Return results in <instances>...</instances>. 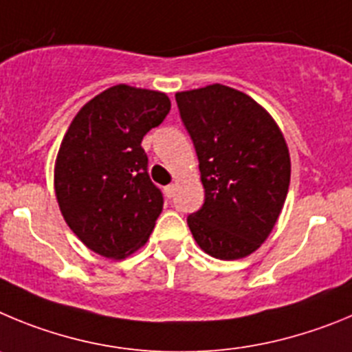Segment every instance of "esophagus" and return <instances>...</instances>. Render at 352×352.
<instances>
[{"instance_id": "esophagus-1", "label": "esophagus", "mask_w": 352, "mask_h": 352, "mask_svg": "<svg viewBox=\"0 0 352 352\" xmlns=\"http://www.w3.org/2000/svg\"><path fill=\"white\" fill-rule=\"evenodd\" d=\"M164 195L168 196V198H172V196L175 195V184H170V186H166V188H164Z\"/></svg>"}]
</instances>
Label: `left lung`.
Here are the masks:
<instances>
[{
	"mask_svg": "<svg viewBox=\"0 0 352 352\" xmlns=\"http://www.w3.org/2000/svg\"><path fill=\"white\" fill-rule=\"evenodd\" d=\"M199 161L205 204L188 217L201 251L240 259L274 230L289 189L291 157L274 117L223 84L175 94Z\"/></svg>",
	"mask_w": 352,
	"mask_h": 352,
	"instance_id": "1",
	"label": "left lung"
}]
</instances>
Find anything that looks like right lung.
<instances>
[{"label": "right lung", "mask_w": 352, "mask_h": 352, "mask_svg": "<svg viewBox=\"0 0 352 352\" xmlns=\"http://www.w3.org/2000/svg\"><path fill=\"white\" fill-rule=\"evenodd\" d=\"M170 107L160 91L112 85L78 110L63 137L54 164L59 210L80 242L103 258L138 251L163 210L142 140Z\"/></svg>", "instance_id": "1"}]
</instances>
